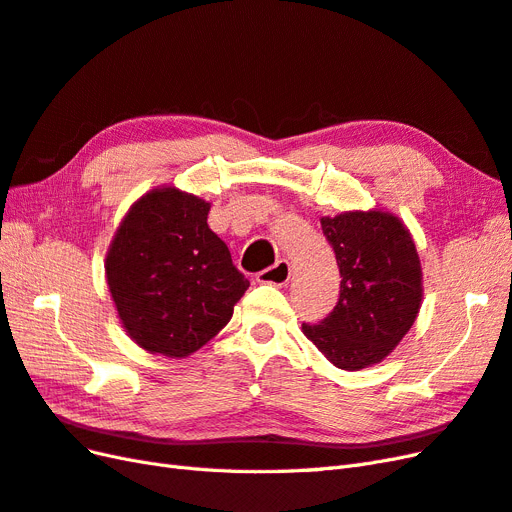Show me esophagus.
Returning a JSON list of instances; mask_svg holds the SVG:
<instances>
[{
  "label": "esophagus",
  "instance_id": "1",
  "mask_svg": "<svg viewBox=\"0 0 512 512\" xmlns=\"http://www.w3.org/2000/svg\"><path fill=\"white\" fill-rule=\"evenodd\" d=\"M290 262L288 260H277L273 267L258 273L260 284H273V286H286L290 282Z\"/></svg>",
  "mask_w": 512,
  "mask_h": 512
}]
</instances>
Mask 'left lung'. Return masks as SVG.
Masks as SVG:
<instances>
[{"label":"left lung","instance_id":"obj_1","mask_svg":"<svg viewBox=\"0 0 512 512\" xmlns=\"http://www.w3.org/2000/svg\"><path fill=\"white\" fill-rule=\"evenodd\" d=\"M342 284L333 312L303 333L346 371L389 356L412 329L423 303V269L408 226L395 213L369 209L322 218Z\"/></svg>","mask_w":512,"mask_h":512}]
</instances>
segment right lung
Returning <instances> with one entry per match:
<instances>
[{
	"mask_svg": "<svg viewBox=\"0 0 512 512\" xmlns=\"http://www.w3.org/2000/svg\"><path fill=\"white\" fill-rule=\"evenodd\" d=\"M211 203L160 185L128 209L104 271L121 327L134 344L185 359L218 335L250 286L207 224Z\"/></svg>",
	"mask_w": 512,
	"mask_h": 512,
	"instance_id": "1",
	"label": "right lung"
}]
</instances>
